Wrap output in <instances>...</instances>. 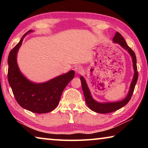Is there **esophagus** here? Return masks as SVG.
<instances>
[{"label": "esophagus", "instance_id": "obj_1", "mask_svg": "<svg viewBox=\"0 0 148 148\" xmlns=\"http://www.w3.org/2000/svg\"><path fill=\"white\" fill-rule=\"evenodd\" d=\"M74 71L76 72V73L77 74H81L83 72V68L80 66H77L74 68Z\"/></svg>", "mask_w": 148, "mask_h": 148}]
</instances>
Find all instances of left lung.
<instances>
[{
  "label": "left lung",
  "mask_w": 148,
  "mask_h": 148,
  "mask_svg": "<svg viewBox=\"0 0 148 148\" xmlns=\"http://www.w3.org/2000/svg\"><path fill=\"white\" fill-rule=\"evenodd\" d=\"M113 41L115 43L119 44L123 48H124L125 50H127V51L129 52L130 56L132 57L134 74L131 84V86H130V89L128 92V95H127V97H125L123 100H122L121 101H117L114 102H103V103L97 102L92 99L91 92H90L89 87L87 86V84L86 82V79H84V77L82 76L80 77L82 89H83L84 91L86 104H87V106H88L89 108L92 110V111L100 114H108L110 113V112L116 111V110L121 108L122 107H123L128 103L130 99L131 98L132 93H133L134 87L135 86H136V84L138 80V73L137 71L136 56H135V53H134V51H132V49L130 48L128 45L127 44V42L125 40L123 37L121 36V34L119 33L118 32H116V33L115 34L113 38Z\"/></svg>",
  "instance_id": "1"
}]
</instances>
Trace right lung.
I'll return each instance as SVG.
<instances>
[{
  "label": "right lung",
  "instance_id": "add662e5",
  "mask_svg": "<svg viewBox=\"0 0 148 148\" xmlns=\"http://www.w3.org/2000/svg\"><path fill=\"white\" fill-rule=\"evenodd\" d=\"M31 32L32 30L27 32L10 52L8 79L15 99L20 106L34 113L44 114L51 112L57 106L62 91L74 78L75 73L71 71L41 84L34 83L26 78L19 71L17 54L25 36Z\"/></svg>",
  "mask_w": 148,
  "mask_h": 148
}]
</instances>
